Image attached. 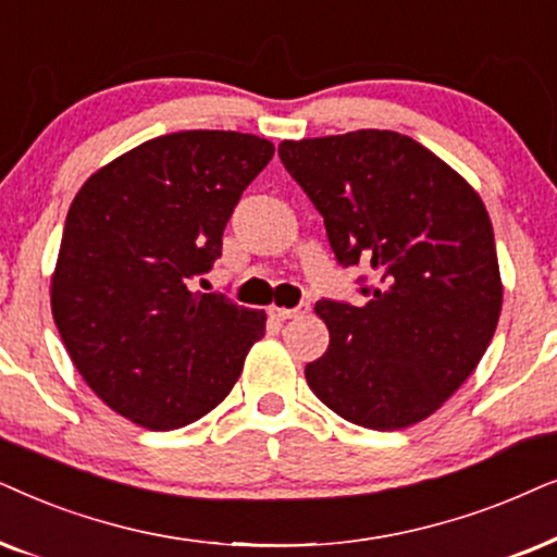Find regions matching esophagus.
Listing matches in <instances>:
<instances>
[{"label": "esophagus", "instance_id": "1", "mask_svg": "<svg viewBox=\"0 0 557 557\" xmlns=\"http://www.w3.org/2000/svg\"><path fill=\"white\" fill-rule=\"evenodd\" d=\"M310 310L308 302H300L298 308H280V306H270L267 308V313H270V318H274V321H290V318H300L306 315Z\"/></svg>", "mask_w": 557, "mask_h": 557}]
</instances>
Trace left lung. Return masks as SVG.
I'll return each instance as SVG.
<instances>
[{"mask_svg": "<svg viewBox=\"0 0 557 557\" xmlns=\"http://www.w3.org/2000/svg\"><path fill=\"white\" fill-rule=\"evenodd\" d=\"M280 160L321 211L344 267L364 262L367 306L318 300L329 348L308 387L354 425L403 430L469 380L502 313L494 228L463 175L389 129L285 139Z\"/></svg>", "mask_w": 557, "mask_h": 557, "instance_id": "obj_1", "label": "left lung"}]
</instances>
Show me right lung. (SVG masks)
I'll list each match as a JSON object with an SVG mask.
<instances>
[{
  "mask_svg": "<svg viewBox=\"0 0 557 557\" xmlns=\"http://www.w3.org/2000/svg\"><path fill=\"white\" fill-rule=\"evenodd\" d=\"M270 139L190 129L96 170L65 216L50 310L84 382L147 430L211 412L264 336V310L188 290L209 272L234 206L272 160Z\"/></svg>",
  "mask_w": 557,
  "mask_h": 557,
  "instance_id": "add662e5",
  "label": "right lung"
}]
</instances>
